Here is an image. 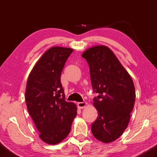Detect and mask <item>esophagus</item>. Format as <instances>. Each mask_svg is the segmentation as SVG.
Listing matches in <instances>:
<instances>
[{
  "mask_svg": "<svg viewBox=\"0 0 157 157\" xmlns=\"http://www.w3.org/2000/svg\"><path fill=\"white\" fill-rule=\"evenodd\" d=\"M86 102H80L78 103V106L80 108V109H83L86 106Z\"/></svg>",
  "mask_w": 157,
  "mask_h": 157,
  "instance_id": "34e87169",
  "label": "esophagus"
}]
</instances>
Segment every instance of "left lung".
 Masks as SVG:
<instances>
[{
    "mask_svg": "<svg viewBox=\"0 0 157 157\" xmlns=\"http://www.w3.org/2000/svg\"><path fill=\"white\" fill-rule=\"evenodd\" d=\"M82 57L90 69L94 107L98 116L91 124L95 139L110 143L118 139L128 125L136 93L128 72L110 48L96 46L87 49Z\"/></svg>",
    "mask_w": 157,
    "mask_h": 157,
    "instance_id": "obj_1",
    "label": "left lung"
}]
</instances>
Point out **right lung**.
Segmentation results:
<instances>
[{
    "label": "right lung",
    "instance_id": "right-lung-1",
    "mask_svg": "<svg viewBox=\"0 0 157 157\" xmlns=\"http://www.w3.org/2000/svg\"><path fill=\"white\" fill-rule=\"evenodd\" d=\"M73 49L52 47L44 53L29 75L25 89L28 111L44 142L55 145L66 139L77 107L65 100L60 77Z\"/></svg>",
    "mask_w": 157,
    "mask_h": 157
}]
</instances>
